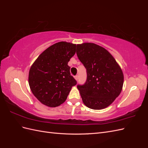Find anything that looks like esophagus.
Instances as JSON below:
<instances>
[{
  "label": "esophagus",
  "mask_w": 148,
  "mask_h": 148,
  "mask_svg": "<svg viewBox=\"0 0 148 148\" xmlns=\"http://www.w3.org/2000/svg\"><path fill=\"white\" fill-rule=\"evenodd\" d=\"M75 79L77 80V81L78 79V75H76L75 77Z\"/></svg>",
  "instance_id": "34e87169"
}]
</instances>
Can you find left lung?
I'll list each match as a JSON object with an SVG mask.
<instances>
[{"instance_id": "1", "label": "left lung", "mask_w": 148, "mask_h": 148, "mask_svg": "<svg viewBox=\"0 0 148 148\" xmlns=\"http://www.w3.org/2000/svg\"><path fill=\"white\" fill-rule=\"evenodd\" d=\"M77 54L87 72L86 83L77 86L84 104L95 110L106 108L122 90L120 65L108 51L95 43L77 44Z\"/></svg>"}]
</instances>
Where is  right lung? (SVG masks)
<instances>
[{
	"instance_id": "1",
	"label": "right lung",
	"mask_w": 148,
	"mask_h": 148,
	"mask_svg": "<svg viewBox=\"0 0 148 148\" xmlns=\"http://www.w3.org/2000/svg\"><path fill=\"white\" fill-rule=\"evenodd\" d=\"M76 44L59 42L49 47L31 65L28 83L34 96L42 104L56 107L63 104L77 81L70 75L68 62Z\"/></svg>"
}]
</instances>
